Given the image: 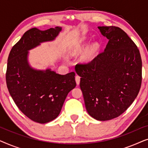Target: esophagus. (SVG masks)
<instances>
[{
  "instance_id": "obj_1",
  "label": "esophagus",
  "mask_w": 148,
  "mask_h": 148,
  "mask_svg": "<svg viewBox=\"0 0 148 148\" xmlns=\"http://www.w3.org/2000/svg\"><path fill=\"white\" fill-rule=\"evenodd\" d=\"M75 82L77 85H79V82H80V77L79 75H76L75 76Z\"/></svg>"
}]
</instances>
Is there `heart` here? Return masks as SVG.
Listing matches in <instances>:
<instances>
[{"label":"heart","instance_id":"heart-1","mask_svg":"<svg viewBox=\"0 0 148 148\" xmlns=\"http://www.w3.org/2000/svg\"><path fill=\"white\" fill-rule=\"evenodd\" d=\"M87 46H88V39H87V38H82L73 47L71 50L72 53L77 54L84 52L86 50ZM97 48H98L97 45H94L89 48L88 51L86 52V55L84 56V59L86 61H90V60L92 59L94 53L96 51Z\"/></svg>","mask_w":148,"mask_h":148}]
</instances>
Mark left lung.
<instances>
[{"label": "left lung", "instance_id": "obj_1", "mask_svg": "<svg viewBox=\"0 0 148 148\" xmlns=\"http://www.w3.org/2000/svg\"><path fill=\"white\" fill-rule=\"evenodd\" d=\"M108 40L104 51L75 71L88 114L105 121L123 114L141 88L142 62L139 51L128 35L115 26L98 27Z\"/></svg>", "mask_w": 148, "mask_h": 148}]
</instances>
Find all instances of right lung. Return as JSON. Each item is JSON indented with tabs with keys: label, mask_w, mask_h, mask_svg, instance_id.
Wrapping results in <instances>:
<instances>
[{
	"label": "right lung",
	"mask_w": 148,
	"mask_h": 148,
	"mask_svg": "<svg viewBox=\"0 0 148 148\" xmlns=\"http://www.w3.org/2000/svg\"><path fill=\"white\" fill-rule=\"evenodd\" d=\"M61 27L32 28L12 48L7 62L6 82L19 110L35 122H50L60 114L69 92L75 88L74 72L60 75L50 68L37 69L29 62V50L56 39Z\"/></svg>",
	"instance_id": "obj_1"
}]
</instances>
